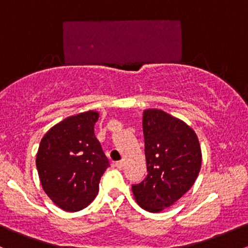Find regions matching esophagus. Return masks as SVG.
Here are the masks:
<instances>
[{
  "label": "esophagus",
  "mask_w": 248,
  "mask_h": 248,
  "mask_svg": "<svg viewBox=\"0 0 248 248\" xmlns=\"http://www.w3.org/2000/svg\"><path fill=\"white\" fill-rule=\"evenodd\" d=\"M115 167L118 168V169H124V161H119V162H116L115 163Z\"/></svg>",
  "instance_id": "34e87169"
}]
</instances>
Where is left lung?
<instances>
[{"label": "left lung", "mask_w": 248, "mask_h": 248, "mask_svg": "<svg viewBox=\"0 0 248 248\" xmlns=\"http://www.w3.org/2000/svg\"><path fill=\"white\" fill-rule=\"evenodd\" d=\"M143 135L148 173L132 190L142 209L160 212L193 186L202 166L201 147L186 122L160 109L144 110Z\"/></svg>", "instance_id": "8db88e82"}]
</instances>
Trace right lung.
<instances>
[{
  "label": "right lung",
  "mask_w": 248,
  "mask_h": 248,
  "mask_svg": "<svg viewBox=\"0 0 248 248\" xmlns=\"http://www.w3.org/2000/svg\"><path fill=\"white\" fill-rule=\"evenodd\" d=\"M99 114L93 110L69 116L44 135L36 167L45 193L57 206L77 212L92 203L109 161L95 138Z\"/></svg>",
  "instance_id": "right-lung-1"
}]
</instances>
